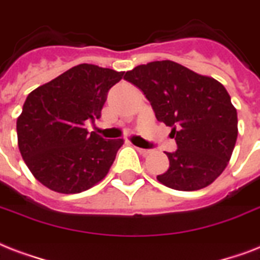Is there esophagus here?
Masks as SVG:
<instances>
[{"label": "esophagus", "instance_id": "34e87169", "mask_svg": "<svg viewBox=\"0 0 260 260\" xmlns=\"http://www.w3.org/2000/svg\"><path fill=\"white\" fill-rule=\"evenodd\" d=\"M136 149H137V152L140 153V154H142V156H146V154H148V153H149V150H148V149L137 148V146H136Z\"/></svg>", "mask_w": 260, "mask_h": 260}]
</instances>
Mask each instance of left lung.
Masks as SVG:
<instances>
[{"label": "left lung", "mask_w": 260, "mask_h": 260, "mask_svg": "<svg viewBox=\"0 0 260 260\" xmlns=\"http://www.w3.org/2000/svg\"><path fill=\"white\" fill-rule=\"evenodd\" d=\"M152 104L158 122L172 127L178 150L157 180L179 191L212 184L228 166L237 140V111L224 85L174 61H154L124 74Z\"/></svg>", "instance_id": "left-lung-1"}]
</instances>
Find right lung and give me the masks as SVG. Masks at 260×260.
<instances>
[{"mask_svg": "<svg viewBox=\"0 0 260 260\" xmlns=\"http://www.w3.org/2000/svg\"><path fill=\"white\" fill-rule=\"evenodd\" d=\"M123 73L81 63L28 94L17 118V144L43 186L77 194L106 178L124 141L89 134L85 122L100 118L108 90Z\"/></svg>", "mask_w": 260, "mask_h": 260, "instance_id": "1", "label": "right lung"}]
</instances>
